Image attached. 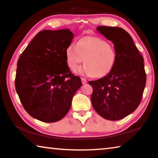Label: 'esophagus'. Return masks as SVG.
Masks as SVG:
<instances>
[{"mask_svg":"<svg viewBox=\"0 0 158 158\" xmlns=\"http://www.w3.org/2000/svg\"><path fill=\"white\" fill-rule=\"evenodd\" d=\"M81 82H82V84H86V83H87V81H86V79H84V78H81Z\"/></svg>","mask_w":158,"mask_h":158,"instance_id":"34e87169","label":"esophagus"}]
</instances>
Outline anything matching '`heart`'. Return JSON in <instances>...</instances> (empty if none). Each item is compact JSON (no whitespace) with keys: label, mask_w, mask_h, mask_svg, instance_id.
Here are the masks:
<instances>
[{"label":"heart","mask_w":158,"mask_h":158,"mask_svg":"<svg viewBox=\"0 0 158 158\" xmlns=\"http://www.w3.org/2000/svg\"><path fill=\"white\" fill-rule=\"evenodd\" d=\"M113 45L98 37L87 36L72 43L65 50L66 62L72 70L78 68L84 60L85 65L77 73L88 77L102 78L111 73L116 60Z\"/></svg>","instance_id":"obj_1"}]
</instances>
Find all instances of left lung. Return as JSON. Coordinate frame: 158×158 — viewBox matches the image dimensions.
Wrapping results in <instances>:
<instances>
[{
	"label": "left lung",
	"mask_w": 158,
	"mask_h": 158,
	"mask_svg": "<svg viewBox=\"0 0 158 158\" xmlns=\"http://www.w3.org/2000/svg\"><path fill=\"white\" fill-rule=\"evenodd\" d=\"M97 31L114 44L116 60L111 73L90 81L92 105L104 118L118 121L138 107L146 82L143 58L130 35L119 27L98 26Z\"/></svg>",
	"instance_id": "1"
}]
</instances>
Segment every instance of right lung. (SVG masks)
I'll list each match as a JSON object with an SVG mask.
<instances>
[{
    "instance_id": "1",
    "label": "right lung",
    "mask_w": 158,
    "mask_h": 158,
    "mask_svg": "<svg viewBox=\"0 0 158 158\" xmlns=\"http://www.w3.org/2000/svg\"><path fill=\"white\" fill-rule=\"evenodd\" d=\"M74 37L69 29L39 32L17 61L15 89L23 108L39 121H60L81 86L72 74L65 50Z\"/></svg>"
}]
</instances>
